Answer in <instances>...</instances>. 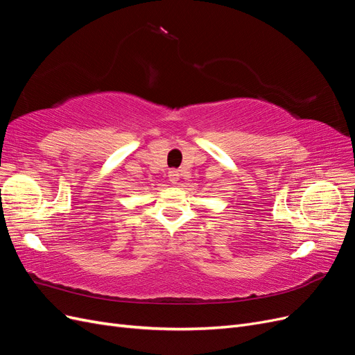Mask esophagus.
Wrapping results in <instances>:
<instances>
[{"instance_id": "34e87169", "label": "esophagus", "mask_w": 355, "mask_h": 355, "mask_svg": "<svg viewBox=\"0 0 355 355\" xmlns=\"http://www.w3.org/2000/svg\"><path fill=\"white\" fill-rule=\"evenodd\" d=\"M179 176H180L179 170H170V171H168V179H170L171 184H178Z\"/></svg>"}]
</instances>
